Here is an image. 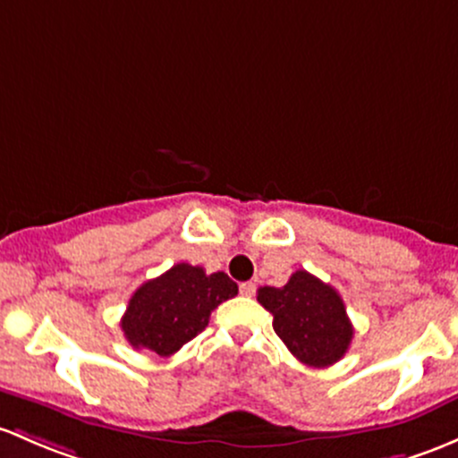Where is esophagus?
I'll use <instances>...</instances> for the list:
<instances>
[{
    "label": "esophagus",
    "instance_id": "34e87169",
    "mask_svg": "<svg viewBox=\"0 0 458 458\" xmlns=\"http://www.w3.org/2000/svg\"><path fill=\"white\" fill-rule=\"evenodd\" d=\"M239 292H242L243 296H254V292H257V285H254L252 281L242 283V285H239Z\"/></svg>",
    "mask_w": 458,
    "mask_h": 458
}]
</instances>
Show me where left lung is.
<instances>
[{"mask_svg":"<svg viewBox=\"0 0 458 458\" xmlns=\"http://www.w3.org/2000/svg\"><path fill=\"white\" fill-rule=\"evenodd\" d=\"M257 301L274 316L283 344L307 367H331L353 340L340 293L305 269L293 272L283 287H261Z\"/></svg>","mask_w":458,"mask_h":458,"instance_id":"8db88e82","label":"left lung"}]
</instances>
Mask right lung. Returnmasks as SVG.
Masks as SVG:
<instances>
[{
	"label": "right lung",
	"instance_id": "right-lung-1",
	"mask_svg": "<svg viewBox=\"0 0 458 458\" xmlns=\"http://www.w3.org/2000/svg\"><path fill=\"white\" fill-rule=\"evenodd\" d=\"M228 274L177 263L133 292L120 327L133 349L173 355L208 327L215 307L237 296Z\"/></svg>",
	"mask_w": 458,
	"mask_h": 458
}]
</instances>
